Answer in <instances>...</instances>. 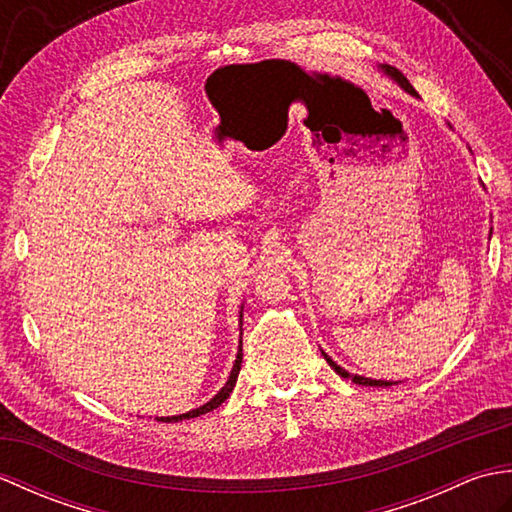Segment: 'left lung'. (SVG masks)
<instances>
[{
  "label": "left lung",
  "instance_id": "obj_1",
  "mask_svg": "<svg viewBox=\"0 0 512 512\" xmlns=\"http://www.w3.org/2000/svg\"><path fill=\"white\" fill-rule=\"evenodd\" d=\"M378 72H383V74L387 76V79H391V81H394V83L398 85L400 90H405L407 94L416 96V99H418V92L413 90V85L405 79V74H402L400 70H396L394 65L380 63V65H378ZM491 235H493V228H491ZM321 354H323V358H325V361H328V365L334 369L336 374H339L341 378H350L352 383H356V385H365V387H391V385H396V383H391V380H376V378H365V376H358V374H350V372H347V369H343L341 365H336V363L332 361V358H330L328 354H325L323 350H321Z\"/></svg>",
  "mask_w": 512,
  "mask_h": 512
}]
</instances>
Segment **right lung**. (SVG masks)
I'll use <instances>...</instances> for the list:
<instances>
[{"label":"right lung","mask_w":512,"mask_h":512,"mask_svg":"<svg viewBox=\"0 0 512 512\" xmlns=\"http://www.w3.org/2000/svg\"><path fill=\"white\" fill-rule=\"evenodd\" d=\"M242 317H244V303H242V310H239V347H237V356H235L233 369H231V374H228V380L224 383V387H222L220 391H217V394H215L209 402H204L202 407L191 409V411H187V413H180V416H160V418H156L158 422H180V420L198 418V416H202V413H209V411L217 409L228 396H231V391H233V387H235V383H237L239 369H242Z\"/></svg>","instance_id":"1"}]
</instances>
